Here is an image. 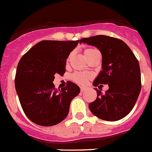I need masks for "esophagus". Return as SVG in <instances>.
I'll return each mask as SVG.
<instances>
[{"label": "esophagus", "instance_id": "esophagus-1", "mask_svg": "<svg viewBox=\"0 0 152 152\" xmlns=\"http://www.w3.org/2000/svg\"><path fill=\"white\" fill-rule=\"evenodd\" d=\"M80 89H81V91H84L86 90V87H85V86H80Z\"/></svg>", "mask_w": 152, "mask_h": 152}]
</instances>
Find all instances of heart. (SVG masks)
Wrapping results in <instances>:
<instances>
[{"mask_svg": "<svg viewBox=\"0 0 152 152\" xmlns=\"http://www.w3.org/2000/svg\"><path fill=\"white\" fill-rule=\"evenodd\" d=\"M97 50L96 49H93V48H86L84 50V55H85V58L88 59V56L94 52V51ZM71 56L72 54H70L67 57V61H69L70 59H71ZM91 77V75L90 74H88V73H84V72H75V74L72 75L71 76V79L73 80L77 84H80V85H84L87 82V81L88 79Z\"/></svg>", "mask_w": 152, "mask_h": 152, "instance_id": "1", "label": "heart"}]
</instances>
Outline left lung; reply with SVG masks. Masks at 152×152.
<instances>
[{
	"label": "left lung",
	"instance_id": "1",
	"mask_svg": "<svg viewBox=\"0 0 152 152\" xmlns=\"http://www.w3.org/2000/svg\"><path fill=\"white\" fill-rule=\"evenodd\" d=\"M80 42L96 46L102 53V71L95 79L94 86L102 87L101 83L109 85L105 93L95 88L97 98L88 105L91 112L106 121L124 118L132 110L141 91L137 59L130 47L119 39L99 35L81 39Z\"/></svg>",
	"mask_w": 152,
	"mask_h": 152
}]
</instances>
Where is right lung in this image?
Returning <instances> with one entry per match:
<instances>
[{
  "label": "right lung",
  "mask_w": 152,
  "mask_h": 152,
  "mask_svg": "<svg viewBox=\"0 0 152 152\" xmlns=\"http://www.w3.org/2000/svg\"><path fill=\"white\" fill-rule=\"evenodd\" d=\"M80 40H42L18 62L15 84L22 110L32 122L50 126L61 123L69 112L71 100L80 92L76 84L56 89L54 75L65 73L66 60Z\"/></svg>",
  "instance_id": "1"
}]
</instances>
